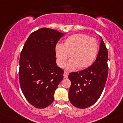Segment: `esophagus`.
<instances>
[{
    "mask_svg": "<svg viewBox=\"0 0 123 123\" xmlns=\"http://www.w3.org/2000/svg\"><path fill=\"white\" fill-rule=\"evenodd\" d=\"M68 75H69V74H68V72H64V74H63V75H64V78H68Z\"/></svg>",
    "mask_w": 123,
    "mask_h": 123,
    "instance_id": "1",
    "label": "esophagus"
}]
</instances>
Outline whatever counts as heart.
<instances>
[{
    "label": "heart",
    "instance_id": "b5f03b06",
    "mask_svg": "<svg viewBox=\"0 0 123 123\" xmlns=\"http://www.w3.org/2000/svg\"><path fill=\"white\" fill-rule=\"evenodd\" d=\"M58 65L64 68L67 59L71 60L67 69L73 71L78 67L83 69L92 64L96 57L98 44L95 39L83 34H75L65 40L63 44H57L55 48Z\"/></svg>",
    "mask_w": 123,
    "mask_h": 123
}]
</instances>
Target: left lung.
Wrapping results in <instances>:
<instances>
[{
    "label": "left lung",
    "mask_w": 123,
    "mask_h": 123,
    "mask_svg": "<svg viewBox=\"0 0 123 123\" xmlns=\"http://www.w3.org/2000/svg\"><path fill=\"white\" fill-rule=\"evenodd\" d=\"M107 49L102 38L96 59L93 64L81 71L70 73L69 99L74 106L85 109L99 99L107 80Z\"/></svg>",
    "instance_id": "8db88e82"
}]
</instances>
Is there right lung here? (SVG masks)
Here are the masks:
<instances>
[{
  "label": "right lung",
  "mask_w": 123,
  "mask_h": 123,
  "mask_svg": "<svg viewBox=\"0 0 123 123\" xmlns=\"http://www.w3.org/2000/svg\"><path fill=\"white\" fill-rule=\"evenodd\" d=\"M64 33L42 28L30 35L20 57L19 80L25 99L34 107L44 109L54 94L64 71L56 64L55 48Z\"/></svg>",
  "instance_id": "right-lung-1"
}]
</instances>
